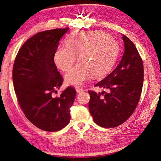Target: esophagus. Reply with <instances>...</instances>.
<instances>
[{
	"instance_id": "esophagus-1",
	"label": "esophagus",
	"mask_w": 161,
	"mask_h": 161,
	"mask_svg": "<svg viewBox=\"0 0 161 161\" xmlns=\"http://www.w3.org/2000/svg\"><path fill=\"white\" fill-rule=\"evenodd\" d=\"M76 92H78V93H80V92H82L84 91V90L82 88H80V87H76Z\"/></svg>"
}]
</instances>
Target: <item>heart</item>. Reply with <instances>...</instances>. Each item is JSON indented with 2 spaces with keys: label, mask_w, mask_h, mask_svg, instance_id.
Here are the masks:
<instances>
[{
  "label": "heart",
  "mask_w": 161,
  "mask_h": 161,
  "mask_svg": "<svg viewBox=\"0 0 161 161\" xmlns=\"http://www.w3.org/2000/svg\"><path fill=\"white\" fill-rule=\"evenodd\" d=\"M66 47L57 49L53 56L56 66L68 71L77 56L79 62L65 75L68 83L80 86L91 74L101 76L115 64L119 47L114 37L102 31H80L72 34L65 40Z\"/></svg>",
  "instance_id": "heart-1"
}]
</instances>
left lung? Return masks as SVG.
I'll return each instance as SVG.
<instances>
[{"label":"left lung","instance_id":"1","mask_svg":"<svg viewBox=\"0 0 161 161\" xmlns=\"http://www.w3.org/2000/svg\"><path fill=\"white\" fill-rule=\"evenodd\" d=\"M122 38L125 50L118 66L95 85L108 92L88 91L90 114L95 123L103 128H115L124 123L134 113L142 93V58L134 43L124 35Z\"/></svg>","mask_w":161,"mask_h":161}]
</instances>
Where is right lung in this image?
<instances>
[{"instance_id":"right-lung-1","label":"right lung","mask_w":161,"mask_h":161,"mask_svg":"<svg viewBox=\"0 0 161 161\" xmlns=\"http://www.w3.org/2000/svg\"><path fill=\"white\" fill-rule=\"evenodd\" d=\"M69 27L39 32L19 49L13 68V82L19 107L27 119L46 131L69 124L76 91L68 86L55 96L63 82L53 60L60 38Z\"/></svg>"}]
</instances>
